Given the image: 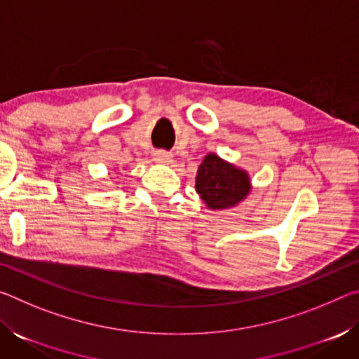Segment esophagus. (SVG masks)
Instances as JSON below:
<instances>
[{
    "label": "esophagus",
    "instance_id": "1",
    "mask_svg": "<svg viewBox=\"0 0 359 359\" xmlns=\"http://www.w3.org/2000/svg\"><path fill=\"white\" fill-rule=\"evenodd\" d=\"M154 158H155V161H158V163H169L172 160V155L169 154V151H165V150H156L154 154Z\"/></svg>",
    "mask_w": 359,
    "mask_h": 359
}]
</instances>
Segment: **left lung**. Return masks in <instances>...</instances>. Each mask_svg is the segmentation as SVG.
Here are the masks:
<instances>
[{"label": "left lung", "mask_w": 359, "mask_h": 359, "mask_svg": "<svg viewBox=\"0 0 359 359\" xmlns=\"http://www.w3.org/2000/svg\"><path fill=\"white\" fill-rule=\"evenodd\" d=\"M196 191L210 209H226L247 196L250 182L244 171L209 154L198 168Z\"/></svg>", "instance_id": "1"}]
</instances>
